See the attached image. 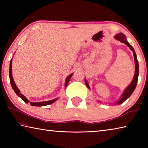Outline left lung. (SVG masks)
<instances>
[{
    "label": "left lung",
    "instance_id": "obj_1",
    "mask_svg": "<svg viewBox=\"0 0 148 148\" xmlns=\"http://www.w3.org/2000/svg\"><path fill=\"white\" fill-rule=\"evenodd\" d=\"M115 38L121 42V43H124L125 44H126L127 46H128L132 51H133L134 59V62H135V74L133 77V79H132L131 84L129 85V86L125 89V91H124L122 97H121V99H120L119 101L117 102V104H122L123 102H124L127 99L129 98V97H130V96H131L132 92H133V91H134L135 88H136L137 82H138V74H139V67H138V62L136 53H135L133 47H132L131 45H130L128 43V42L127 41L126 36H125V34H123V33H119L115 36ZM85 82H86V86L87 87H89L86 80H85Z\"/></svg>",
    "mask_w": 148,
    "mask_h": 148
}]
</instances>
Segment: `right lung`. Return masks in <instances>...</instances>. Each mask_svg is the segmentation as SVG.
Returning a JSON list of instances; mask_svg holds the SVG:
<instances>
[{"mask_svg":"<svg viewBox=\"0 0 148 148\" xmlns=\"http://www.w3.org/2000/svg\"><path fill=\"white\" fill-rule=\"evenodd\" d=\"M12 61L11 59L10 63L9 76H10V84H11L12 89H14V91H15V92H16V95H18L20 98L23 100V101L25 102H26V103H29V101L25 98V97L23 94H21V92H20L19 89L17 88L16 85L15 84V83H14V81L13 79V77H12ZM72 74H71V75H69L68 77L66 78V82H65V87L67 86V85H68L69 82L70 81V79H71V77H72ZM57 99L51 100V101H46V102H30V104H31V106H46V105H49V104H51L52 103H53L54 102H56L57 101Z\"/></svg>","mask_w":148,"mask_h":148,"instance_id":"obj_1","label":"right lung"}]
</instances>
